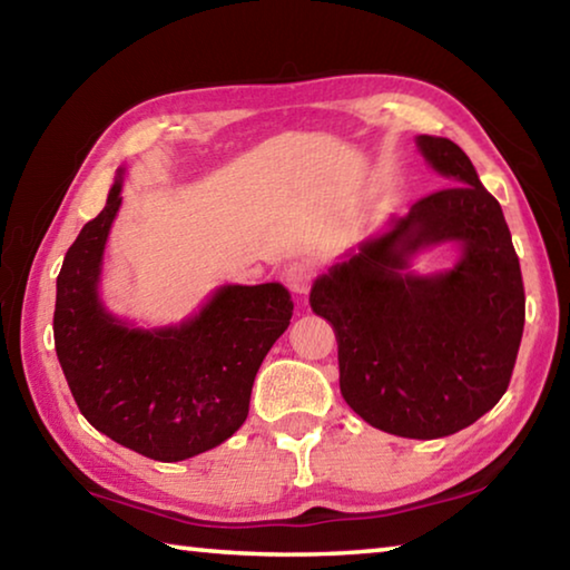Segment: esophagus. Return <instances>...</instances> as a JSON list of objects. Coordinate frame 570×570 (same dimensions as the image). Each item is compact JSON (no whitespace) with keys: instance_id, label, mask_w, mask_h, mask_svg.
<instances>
[{"instance_id":"1","label":"esophagus","mask_w":570,"mask_h":570,"mask_svg":"<svg viewBox=\"0 0 570 570\" xmlns=\"http://www.w3.org/2000/svg\"><path fill=\"white\" fill-rule=\"evenodd\" d=\"M314 268L309 264H292L284 271V284L292 288L294 294H306L312 286Z\"/></svg>"}]
</instances>
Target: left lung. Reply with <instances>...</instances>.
<instances>
[{
  "label": "left lung",
  "mask_w": 570,
  "mask_h": 570,
  "mask_svg": "<svg viewBox=\"0 0 570 570\" xmlns=\"http://www.w3.org/2000/svg\"><path fill=\"white\" fill-rule=\"evenodd\" d=\"M451 187L421 197L405 218L332 266L309 304L337 334L342 399L370 426L441 439L472 426L508 391L525 327V286L502 207L462 149L419 137ZM456 239L444 275H405L419 247Z\"/></svg>",
  "instance_id": "1"
}]
</instances>
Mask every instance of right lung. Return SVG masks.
Wrapping results in <instances>:
<instances>
[{
  "label": "right lung",
  "instance_id": "1",
  "mask_svg": "<svg viewBox=\"0 0 570 570\" xmlns=\"http://www.w3.org/2000/svg\"><path fill=\"white\" fill-rule=\"evenodd\" d=\"M119 205L121 177L66 253L52 314L56 352L90 426L141 456L183 462L243 426L258 367L294 304L282 284L223 286L179 327H129L98 299Z\"/></svg>",
  "mask_w": 570,
  "mask_h": 570
}]
</instances>
